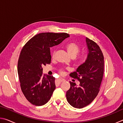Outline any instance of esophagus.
Segmentation results:
<instances>
[{
    "label": "esophagus",
    "instance_id": "obj_1",
    "mask_svg": "<svg viewBox=\"0 0 123 123\" xmlns=\"http://www.w3.org/2000/svg\"><path fill=\"white\" fill-rule=\"evenodd\" d=\"M56 82H63V81H65V79H64L63 78H59L56 80Z\"/></svg>",
    "mask_w": 123,
    "mask_h": 123
}]
</instances>
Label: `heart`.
<instances>
[{"label":"heart","mask_w":123,"mask_h":123,"mask_svg":"<svg viewBox=\"0 0 123 123\" xmlns=\"http://www.w3.org/2000/svg\"><path fill=\"white\" fill-rule=\"evenodd\" d=\"M65 48L70 57H75L80 50L79 45L74 42H70L67 43Z\"/></svg>","instance_id":"1"}]
</instances>
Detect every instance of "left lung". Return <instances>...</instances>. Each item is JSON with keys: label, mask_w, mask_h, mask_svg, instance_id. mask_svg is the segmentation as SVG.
Returning <instances> with one entry per match:
<instances>
[{"label": "left lung", "mask_w": 123, "mask_h": 123, "mask_svg": "<svg viewBox=\"0 0 123 123\" xmlns=\"http://www.w3.org/2000/svg\"><path fill=\"white\" fill-rule=\"evenodd\" d=\"M87 58L70 76L78 79L79 86L70 82V87L66 92L67 100L70 105L77 109L86 106L93 101L99 92L103 80L104 58L96 43L86 37Z\"/></svg>", "instance_id": "obj_1"}]
</instances>
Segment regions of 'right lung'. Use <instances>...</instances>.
<instances>
[{
	"mask_svg": "<svg viewBox=\"0 0 123 123\" xmlns=\"http://www.w3.org/2000/svg\"><path fill=\"white\" fill-rule=\"evenodd\" d=\"M69 37L67 33H39L23 48L18 61V74L22 92L33 105L42 106L51 98L56 88L55 78L43 75L42 66L50 63V48Z\"/></svg>",
	"mask_w": 123,
	"mask_h": 123,
	"instance_id": "add662e5",
	"label": "right lung"
}]
</instances>
